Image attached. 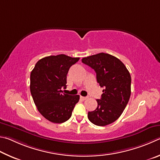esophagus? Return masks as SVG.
Returning a JSON list of instances; mask_svg holds the SVG:
<instances>
[{
    "label": "esophagus",
    "mask_w": 160,
    "mask_h": 160,
    "mask_svg": "<svg viewBox=\"0 0 160 160\" xmlns=\"http://www.w3.org/2000/svg\"><path fill=\"white\" fill-rule=\"evenodd\" d=\"M80 98H81V99H82V100H86L88 99L87 97H84V96H81Z\"/></svg>",
    "instance_id": "34e87169"
}]
</instances>
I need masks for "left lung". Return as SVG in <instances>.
<instances>
[{"label": "left lung", "instance_id": "left-lung-1", "mask_svg": "<svg viewBox=\"0 0 160 160\" xmlns=\"http://www.w3.org/2000/svg\"><path fill=\"white\" fill-rule=\"evenodd\" d=\"M82 61L95 70L98 83L104 88L101 98L96 100L97 108L88 112V118L100 127L110 124L121 116L129 100L130 73L121 60L108 53L88 56Z\"/></svg>", "mask_w": 160, "mask_h": 160}]
</instances>
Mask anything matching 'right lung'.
I'll list each match as a JSON object with an SVG mask.
<instances>
[{
	"mask_svg": "<svg viewBox=\"0 0 160 160\" xmlns=\"http://www.w3.org/2000/svg\"><path fill=\"white\" fill-rule=\"evenodd\" d=\"M64 54L50 55L39 60L30 75V91L33 102L45 118L56 124L72 116L79 96L63 93L66 88L67 74L71 66L79 60Z\"/></svg>",
	"mask_w": 160,
	"mask_h": 160,
	"instance_id": "obj_1",
	"label": "right lung"
}]
</instances>
